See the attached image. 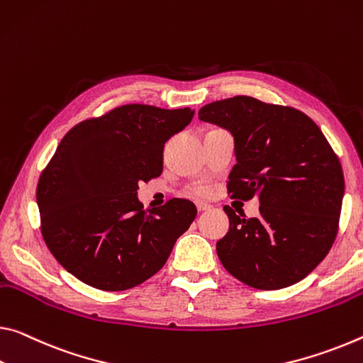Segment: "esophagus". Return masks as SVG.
Segmentation results:
<instances>
[{
  "label": "esophagus",
  "instance_id": "34e87169",
  "mask_svg": "<svg viewBox=\"0 0 363 363\" xmlns=\"http://www.w3.org/2000/svg\"><path fill=\"white\" fill-rule=\"evenodd\" d=\"M195 205H197V210H199V211H206V210L211 208V205L205 203V202H197Z\"/></svg>",
  "mask_w": 363,
  "mask_h": 363
}]
</instances>
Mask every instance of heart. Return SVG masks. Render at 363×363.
<instances>
[{"label":"heart","mask_w":363,"mask_h":363,"mask_svg":"<svg viewBox=\"0 0 363 363\" xmlns=\"http://www.w3.org/2000/svg\"><path fill=\"white\" fill-rule=\"evenodd\" d=\"M208 192H210V187H208V184H205V182H199L192 187V194H195V195H206Z\"/></svg>","instance_id":"1"}]
</instances>
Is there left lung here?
Returning <instances> with one entry per match:
<instances>
[{
	"label": "left lung",
	"instance_id": "left-lung-1",
	"mask_svg": "<svg viewBox=\"0 0 363 363\" xmlns=\"http://www.w3.org/2000/svg\"><path fill=\"white\" fill-rule=\"evenodd\" d=\"M199 119L234 137L231 197L260 200L258 218L224 206L229 231L216 242L223 267L262 291L298 283L336 239L344 197L337 155L318 125L291 106L239 95L208 103Z\"/></svg>",
	"mask_w": 363,
	"mask_h": 363
}]
</instances>
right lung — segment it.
I'll use <instances>...</instances> for the list:
<instances>
[{
	"label": "right lung",
	"mask_w": 363,
	"mask_h": 363,
	"mask_svg": "<svg viewBox=\"0 0 363 363\" xmlns=\"http://www.w3.org/2000/svg\"><path fill=\"white\" fill-rule=\"evenodd\" d=\"M191 108L123 105L67 132L37 186L40 229L60 264L101 291H125L164 267L197 216L186 199L143 208L139 182L163 171V148Z\"/></svg>",
	"instance_id": "add662e5"
}]
</instances>
